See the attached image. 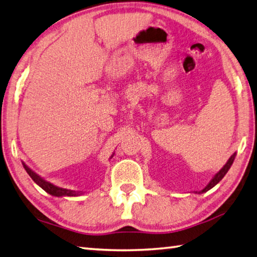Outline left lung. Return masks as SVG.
Masks as SVG:
<instances>
[{
  "mask_svg": "<svg viewBox=\"0 0 257 257\" xmlns=\"http://www.w3.org/2000/svg\"><path fill=\"white\" fill-rule=\"evenodd\" d=\"M235 157H236V153H234L233 156H231V157L228 159V161H227L225 166L222 167V168L220 169V170L215 174V177L211 179L210 182L208 183V185H207L204 189H202L201 191L198 192V193H204V192H207L208 190H210L211 188H214V187L217 185V183H218V182L221 180V179L225 177V174H226L227 172H228V170H229L230 167H231V164H233V162H234ZM196 192H197V191H196Z\"/></svg>",
  "mask_w": 257,
  "mask_h": 257,
  "instance_id": "1",
  "label": "left lung"
}]
</instances>
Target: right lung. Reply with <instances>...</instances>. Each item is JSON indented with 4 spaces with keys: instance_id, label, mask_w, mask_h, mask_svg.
I'll return each mask as SVG.
<instances>
[{
    "instance_id": "obj_1",
    "label": "right lung",
    "mask_w": 257,
    "mask_h": 257,
    "mask_svg": "<svg viewBox=\"0 0 257 257\" xmlns=\"http://www.w3.org/2000/svg\"><path fill=\"white\" fill-rule=\"evenodd\" d=\"M22 164H23V168L26 169V171L28 172L29 176L31 177L32 180L35 181L39 187H41L43 190L49 193V195H51V196H55V197H76V196H79L81 193L80 191L69 190V189L60 188V187H57L55 185H52L51 182L45 180V179L41 178L35 171H32L26 163L22 162Z\"/></svg>"
}]
</instances>
